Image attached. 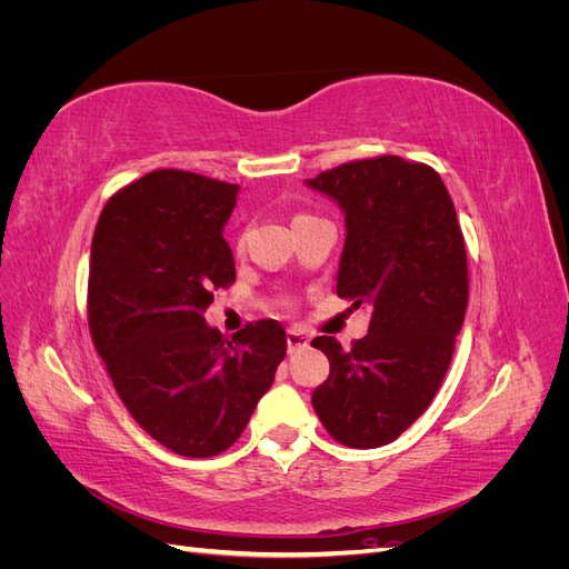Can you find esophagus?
<instances>
[{"label": "esophagus", "instance_id": "esophagus-1", "mask_svg": "<svg viewBox=\"0 0 569 569\" xmlns=\"http://www.w3.org/2000/svg\"><path fill=\"white\" fill-rule=\"evenodd\" d=\"M306 347H308V337L301 330H297V327H291V330H287V349H289V353L301 351Z\"/></svg>", "mask_w": 569, "mask_h": 569}]
</instances>
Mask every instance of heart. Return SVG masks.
<instances>
[{
  "label": "heart",
  "mask_w": 569,
  "mask_h": 569,
  "mask_svg": "<svg viewBox=\"0 0 569 569\" xmlns=\"http://www.w3.org/2000/svg\"><path fill=\"white\" fill-rule=\"evenodd\" d=\"M242 242H244V239H242V237H239V247H242Z\"/></svg>",
  "instance_id": "1"
}]
</instances>
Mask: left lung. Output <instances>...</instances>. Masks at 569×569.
I'll use <instances>...</instances> for the list:
<instances>
[{
  "mask_svg": "<svg viewBox=\"0 0 569 569\" xmlns=\"http://www.w3.org/2000/svg\"><path fill=\"white\" fill-rule=\"evenodd\" d=\"M347 216L337 295L368 303V335L330 360L313 408L332 439L377 449L399 439L437 396L468 308V256L453 201L435 168L401 157L341 163L306 180Z\"/></svg>",
  "mask_w": 569,
  "mask_h": 569,
  "instance_id": "left-lung-1",
  "label": "left lung"
}]
</instances>
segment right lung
Segmentation results:
<instances>
[{
    "label": "right lung",
    "instance_id": "1",
    "mask_svg": "<svg viewBox=\"0 0 569 569\" xmlns=\"http://www.w3.org/2000/svg\"><path fill=\"white\" fill-rule=\"evenodd\" d=\"M237 184L153 170L107 201L92 237L90 335L128 412L184 458H211L244 432L287 353L278 320L232 341L203 320L234 282L222 239Z\"/></svg>",
    "mask_w": 569,
    "mask_h": 569
}]
</instances>
